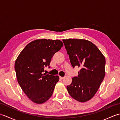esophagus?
<instances>
[{"label":"esophagus","instance_id":"obj_1","mask_svg":"<svg viewBox=\"0 0 120 120\" xmlns=\"http://www.w3.org/2000/svg\"><path fill=\"white\" fill-rule=\"evenodd\" d=\"M63 78H64V77H61V76H60V79H63Z\"/></svg>","mask_w":120,"mask_h":120}]
</instances>
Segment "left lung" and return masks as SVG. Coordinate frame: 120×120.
I'll list each match as a JSON object with an SVG mask.
<instances>
[{"label":"left lung","instance_id":"8db88e82","mask_svg":"<svg viewBox=\"0 0 120 120\" xmlns=\"http://www.w3.org/2000/svg\"><path fill=\"white\" fill-rule=\"evenodd\" d=\"M71 64L81 70L78 77L67 86L68 93L79 102L91 99L98 91L105 75V58L93 43L84 39L62 40Z\"/></svg>","mask_w":120,"mask_h":120}]
</instances>
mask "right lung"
Masks as SVG:
<instances>
[{
	"label": "right lung",
	"instance_id": "add662e5",
	"mask_svg": "<svg viewBox=\"0 0 120 120\" xmlns=\"http://www.w3.org/2000/svg\"><path fill=\"white\" fill-rule=\"evenodd\" d=\"M63 46L59 40L38 39L28 44L15 62L18 82L32 101L43 104L53 93L58 76L43 74L55 52Z\"/></svg>",
	"mask_w": 120,
	"mask_h": 120
}]
</instances>
